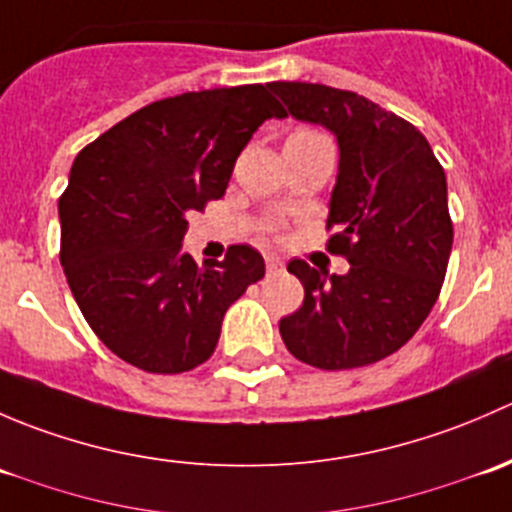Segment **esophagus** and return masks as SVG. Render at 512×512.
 <instances>
[{"instance_id": "1", "label": "esophagus", "mask_w": 512, "mask_h": 512, "mask_svg": "<svg viewBox=\"0 0 512 512\" xmlns=\"http://www.w3.org/2000/svg\"><path fill=\"white\" fill-rule=\"evenodd\" d=\"M265 262H267V272H270V275H275V272H280V270H282V260H280V257L267 255V257H265Z\"/></svg>"}]
</instances>
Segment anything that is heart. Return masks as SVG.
Returning a JSON list of instances; mask_svg holds the SVG:
<instances>
[{"mask_svg": "<svg viewBox=\"0 0 512 512\" xmlns=\"http://www.w3.org/2000/svg\"><path fill=\"white\" fill-rule=\"evenodd\" d=\"M292 136H319V133H312V131H297V133H292Z\"/></svg>", "mask_w": 512, "mask_h": 512, "instance_id": "b5f03b06", "label": "heart"}]
</instances>
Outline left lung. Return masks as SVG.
I'll list each match as a JSON object with an SVG mask.
<instances>
[{
  "label": "left lung",
  "instance_id": "obj_1",
  "mask_svg": "<svg viewBox=\"0 0 512 512\" xmlns=\"http://www.w3.org/2000/svg\"><path fill=\"white\" fill-rule=\"evenodd\" d=\"M287 113L337 138L329 198L332 250L349 260L329 275L292 260L304 302L280 319L289 354L317 369L374 364L418 332L441 292L453 245L446 173L426 138L396 113L352 91L272 81Z\"/></svg>",
  "mask_w": 512,
  "mask_h": 512
}]
</instances>
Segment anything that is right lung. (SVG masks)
<instances>
[{
    "label": "right lung",
    "mask_w": 512,
    "mask_h": 512,
    "mask_svg": "<svg viewBox=\"0 0 512 512\" xmlns=\"http://www.w3.org/2000/svg\"><path fill=\"white\" fill-rule=\"evenodd\" d=\"M267 118V86L151 103L86 146L59 200L61 265L96 337L128 364L180 374L210 359L223 317L265 260L232 245L205 265L183 250L188 215L220 200L235 160Z\"/></svg>",
    "instance_id": "right-lung-1"
}]
</instances>
